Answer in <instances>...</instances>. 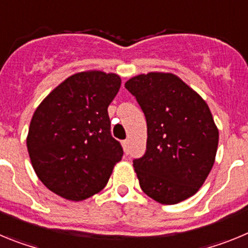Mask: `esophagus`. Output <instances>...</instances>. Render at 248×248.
Returning a JSON list of instances; mask_svg holds the SVG:
<instances>
[{
    "instance_id": "esophagus-1",
    "label": "esophagus",
    "mask_w": 248,
    "mask_h": 248,
    "mask_svg": "<svg viewBox=\"0 0 248 248\" xmlns=\"http://www.w3.org/2000/svg\"><path fill=\"white\" fill-rule=\"evenodd\" d=\"M122 145H123V149H124V153H125V154H128L129 153V140H123Z\"/></svg>"
}]
</instances>
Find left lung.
<instances>
[{"mask_svg":"<svg viewBox=\"0 0 248 248\" xmlns=\"http://www.w3.org/2000/svg\"><path fill=\"white\" fill-rule=\"evenodd\" d=\"M143 109L146 151L133 161L140 187L163 205H175L200 190L216 157L218 129L198 92L172 73L149 72L126 80Z\"/></svg>","mask_w":248,"mask_h":248,"instance_id":"1","label":"left lung"}]
</instances>
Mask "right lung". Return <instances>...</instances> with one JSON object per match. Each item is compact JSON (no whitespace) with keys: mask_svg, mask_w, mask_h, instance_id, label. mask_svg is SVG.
I'll return each mask as SVG.
<instances>
[{"mask_svg":"<svg viewBox=\"0 0 248 248\" xmlns=\"http://www.w3.org/2000/svg\"><path fill=\"white\" fill-rule=\"evenodd\" d=\"M120 84L115 73L79 72L34 110L27 135L31 163L43 185L65 200L83 201L102 191L122 160L108 115Z\"/></svg>","mask_w":248,"mask_h":248,"instance_id":"1","label":"right lung"}]
</instances>
